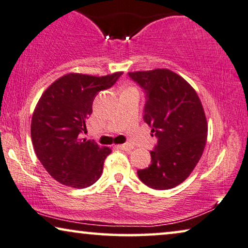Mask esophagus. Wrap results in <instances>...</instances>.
I'll list each match as a JSON object with an SVG mask.
<instances>
[{
  "label": "esophagus",
  "instance_id": "esophagus-1",
  "mask_svg": "<svg viewBox=\"0 0 248 248\" xmlns=\"http://www.w3.org/2000/svg\"><path fill=\"white\" fill-rule=\"evenodd\" d=\"M118 148L122 149V150H125V151H131V150L134 149V146H133L132 144H130V143H125V144L118 145Z\"/></svg>",
  "mask_w": 248,
  "mask_h": 248
}]
</instances>
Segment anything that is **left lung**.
Returning a JSON list of instances; mask_svg holds the SVG:
<instances>
[{
  "mask_svg": "<svg viewBox=\"0 0 248 248\" xmlns=\"http://www.w3.org/2000/svg\"><path fill=\"white\" fill-rule=\"evenodd\" d=\"M145 91V123L157 139L149 168L138 171L150 188L167 190L191 174L206 146L208 124L202 100L188 81L162 68L128 73Z\"/></svg>",
  "mask_w": 248,
  "mask_h": 248,
  "instance_id": "8db88e82",
  "label": "left lung"
}]
</instances>
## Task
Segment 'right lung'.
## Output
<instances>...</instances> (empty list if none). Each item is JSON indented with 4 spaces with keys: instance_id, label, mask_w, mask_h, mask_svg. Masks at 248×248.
Segmentation results:
<instances>
[{
    "instance_id": "1",
    "label": "right lung",
    "mask_w": 248,
    "mask_h": 248,
    "mask_svg": "<svg viewBox=\"0 0 248 248\" xmlns=\"http://www.w3.org/2000/svg\"><path fill=\"white\" fill-rule=\"evenodd\" d=\"M122 74L100 77L66 74L38 100L31 121L32 144L39 161L59 184L82 189L94 185L102 175L112 150L82 139L80 133L93 113L95 96L112 87Z\"/></svg>"
}]
</instances>
